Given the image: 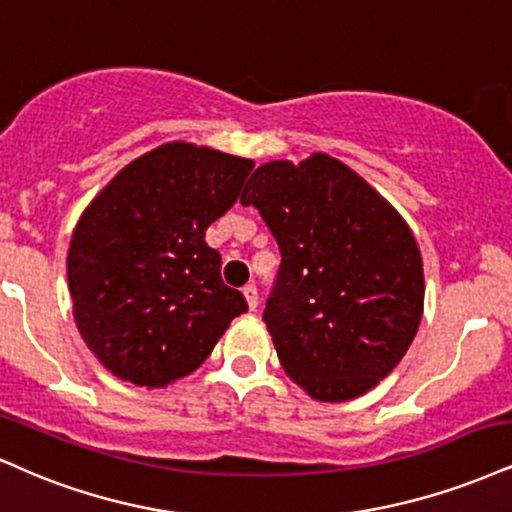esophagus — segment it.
<instances>
[{"mask_svg": "<svg viewBox=\"0 0 512 512\" xmlns=\"http://www.w3.org/2000/svg\"><path fill=\"white\" fill-rule=\"evenodd\" d=\"M243 295H245V300H248V307L252 312L257 310V303H260V295H257V286L255 283H248V286L243 288Z\"/></svg>", "mask_w": 512, "mask_h": 512, "instance_id": "1", "label": "esophagus"}]
</instances>
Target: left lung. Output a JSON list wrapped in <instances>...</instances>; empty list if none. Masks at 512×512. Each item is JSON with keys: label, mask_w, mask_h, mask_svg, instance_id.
<instances>
[{"label": "left lung", "mask_w": 512, "mask_h": 512, "mask_svg": "<svg viewBox=\"0 0 512 512\" xmlns=\"http://www.w3.org/2000/svg\"><path fill=\"white\" fill-rule=\"evenodd\" d=\"M240 205L279 243L264 307L281 367L324 403L362 396L408 353L422 319L424 272L400 214L338 159L262 164Z\"/></svg>", "instance_id": "left-lung-1"}]
</instances>
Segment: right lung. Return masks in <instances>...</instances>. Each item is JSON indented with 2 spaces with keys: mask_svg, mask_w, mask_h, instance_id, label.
<instances>
[{
  "mask_svg": "<svg viewBox=\"0 0 512 512\" xmlns=\"http://www.w3.org/2000/svg\"><path fill=\"white\" fill-rule=\"evenodd\" d=\"M250 159L166 143L112 178L73 231L69 288L83 341L109 372L162 389L195 372L248 310L205 243Z\"/></svg>",
  "mask_w": 512,
  "mask_h": 512,
  "instance_id": "obj_1",
  "label": "right lung"
}]
</instances>
